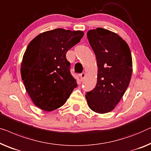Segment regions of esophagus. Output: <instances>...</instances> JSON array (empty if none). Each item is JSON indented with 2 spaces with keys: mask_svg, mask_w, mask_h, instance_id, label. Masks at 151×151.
<instances>
[{
  "mask_svg": "<svg viewBox=\"0 0 151 151\" xmlns=\"http://www.w3.org/2000/svg\"><path fill=\"white\" fill-rule=\"evenodd\" d=\"M85 76H86V73H84V72H83V73H80V80L82 81L83 80H84V78H85Z\"/></svg>",
  "mask_w": 151,
  "mask_h": 151,
  "instance_id": "34e87169",
  "label": "esophagus"
}]
</instances>
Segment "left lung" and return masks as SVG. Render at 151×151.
<instances>
[{"label":"left lung","mask_w":151,"mask_h":151,"mask_svg":"<svg viewBox=\"0 0 151 151\" xmlns=\"http://www.w3.org/2000/svg\"><path fill=\"white\" fill-rule=\"evenodd\" d=\"M97 62V82L85 97L94 112H111L123 97L129 84L132 58L129 47L121 37L102 28L87 32Z\"/></svg>","instance_id":"1"}]
</instances>
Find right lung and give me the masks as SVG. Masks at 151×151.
Here are the masks:
<instances>
[{"label":"right lung","instance_id":"obj_1","mask_svg":"<svg viewBox=\"0 0 151 151\" xmlns=\"http://www.w3.org/2000/svg\"><path fill=\"white\" fill-rule=\"evenodd\" d=\"M83 36L80 30L56 28L39 34L28 44L21 76L28 94L39 108L47 112L59 108L77 87L66 53Z\"/></svg>","mask_w":151,"mask_h":151}]
</instances>
